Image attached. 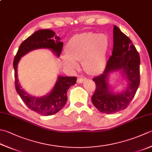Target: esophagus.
<instances>
[{"label": "esophagus", "instance_id": "1", "mask_svg": "<svg viewBox=\"0 0 152 152\" xmlns=\"http://www.w3.org/2000/svg\"><path fill=\"white\" fill-rule=\"evenodd\" d=\"M86 80V78H85V77L79 76L78 78V79H77V82H78V83H82Z\"/></svg>", "mask_w": 152, "mask_h": 152}]
</instances>
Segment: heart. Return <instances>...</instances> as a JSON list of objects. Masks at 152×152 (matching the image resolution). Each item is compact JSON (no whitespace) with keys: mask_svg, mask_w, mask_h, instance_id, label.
<instances>
[{"mask_svg":"<svg viewBox=\"0 0 152 152\" xmlns=\"http://www.w3.org/2000/svg\"><path fill=\"white\" fill-rule=\"evenodd\" d=\"M109 45V38L106 34L88 32L76 35L68 43L67 56H63L62 61L70 69L78 67L76 61H83L82 66L86 72L99 73L105 64Z\"/></svg>","mask_w":152,"mask_h":152,"instance_id":"b5f03b06","label":"heart"}]
</instances>
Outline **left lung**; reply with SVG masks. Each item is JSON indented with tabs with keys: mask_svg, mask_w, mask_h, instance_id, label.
I'll return each instance as SVG.
<instances>
[{
	"mask_svg": "<svg viewBox=\"0 0 152 152\" xmlns=\"http://www.w3.org/2000/svg\"><path fill=\"white\" fill-rule=\"evenodd\" d=\"M139 53L130 39L117 26L113 28V49L107 62L105 70L92 79L96 82V90L91 102L100 112L112 114L125 109L134 97L140 82ZM123 71L128 80L127 90L115 94L109 90L106 82L108 74L114 70Z\"/></svg>",
	"mask_w": 152,
	"mask_h": 152,
	"instance_id": "1",
	"label": "left lung"
}]
</instances>
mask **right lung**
Wrapping results in <instances>:
<instances>
[{
	"instance_id": "1",
	"label": "right lung",
	"mask_w": 152,
	"mask_h": 152,
	"mask_svg": "<svg viewBox=\"0 0 152 152\" xmlns=\"http://www.w3.org/2000/svg\"><path fill=\"white\" fill-rule=\"evenodd\" d=\"M55 38V40L53 39ZM63 43L50 29H41L35 31L21 43L13 62L14 68V84L17 93L28 107L43 116L55 115L63 107L67 102V91L70 86L76 84L75 76H59L52 91L43 97H33L22 89L18 79L17 65L20 58L31 50L47 48L52 50L58 56L61 54Z\"/></svg>"
}]
</instances>
